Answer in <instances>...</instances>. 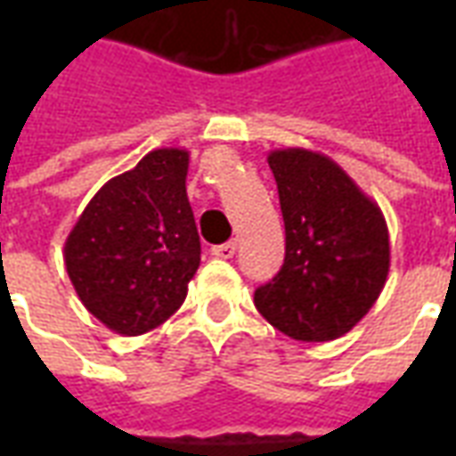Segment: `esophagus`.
<instances>
[{
  "instance_id": "obj_1",
  "label": "esophagus",
  "mask_w": 456,
  "mask_h": 456,
  "mask_svg": "<svg viewBox=\"0 0 456 456\" xmlns=\"http://www.w3.org/2000/svg\"><path fill=\"white\" fill-rule=\"evenodd\" d=\"M234 254H237V244H234V241H227V244L212 247V256H217V258H232Z\"/></svg>"
}]
</instances>
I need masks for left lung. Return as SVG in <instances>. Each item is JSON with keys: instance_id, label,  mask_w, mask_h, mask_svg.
Returning <instances> with one entry per match:
<instances>
[{"instance_id": "obj_1", "label": "left lung", "mask_w": 456, "mask_h": 456, "mask_svg": "<svg viewBox=\"0 0 456 456\" xmlns=\"http://www.w3.org/2000/svg\"><path fill=\"white\" fill-rule=\"evenodd\" d=\"M286 224V258L254 305L297 342L346 335L381 296L391 266L381 208L335 160L307 149L268 153Z\"/></svg>"}]
</instances>
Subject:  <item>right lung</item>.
<instances>
[{"label":"right lung","instance_id":"right-lung-1","mask_svg":"<svg viewBox=\"0 0 456 456\" xmlns=\"http://www.w3.org/2000/svg\"><path fill=\"white\" fill-rule=\"evenodd\" d=\"M188 163L185 149L146 153L97 190L65 239L75 293L117 335L163 325L188 296L200 266Z\"/></svg>","mask_w":456,"mask_h":456}]
</instances>
